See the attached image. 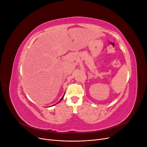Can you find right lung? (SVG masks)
I'll return each mask as SVG.
<instances>
[{"label": "right lung", "instance_id": "1", "mask_svg": "<svg viewBox=\"0 0 147 147\" xmlns=\"http://www.w3.org/2000/svg\"><path fill=\"white\" fill-rule=\"evenodd\" d=\"M64 94H65V93H64ZM64 95H63V97H62V98H61V99H60V100H59V102H57V103H56V104H58V103H59V102H60V101H61V100H63V98H64Z\"/></svg>", "mask_w": 147, "mask_h": 147}]
</instances>
